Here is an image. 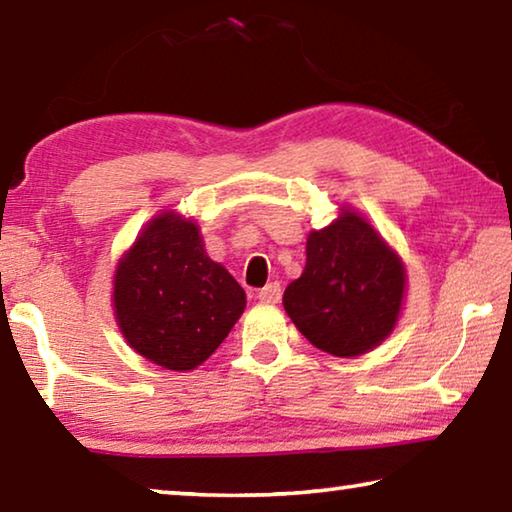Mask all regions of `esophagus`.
<instances>
[{"instance_id":"34e87169","label":"esophagus","mask_w":512,"mask_h":512,"mask_svg":"<svg viewBox=\"0 0 512 512\" xmlns=\"http://www.w3.org/2000/svg\"><path fill=\"white\" fill-rule=\"evenodd\" d=\"M257 298L262 300V302H277L282 298V287H280V282H268L264 289H259L257 291Z\"/></svg>"}]
</instances>
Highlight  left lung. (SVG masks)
<instances>
[{"instance_id": "left-lung-1", "label": "left lung", "mask_w": 512, "mask_h": 512, "mask_svg": "<svg viewBox=\"0 0 512 512\" xmlns=\"http://www.w3.org/2000/svg\"><path fill=\"white\" fill-rule=\"evenodd\" d=\"M404 287L402 259L361 214L343 210L332 225L309 232L305 271L282 302L311 345L359 357L393 332Z\"/></svg>"}]
</instances>
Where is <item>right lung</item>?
I'll return each instance as SVG.
<instances>
[{"mask_svg": "<svg viewBox=\"0 0 512 512\" xmlns=\"http://www.w3.org/2000/svg\"><path fill=\"white\" fill-rule=\"evenodd\" d=\"M203 246L194 221L162 212L119 259L117 325L137 354L167 370L201 366L244 314V289Z\"/></svg>", "mask_w": 512, "mask_h": 512, "instance_id": "right-lung-1", "label": "right lung"}]
</instances>
